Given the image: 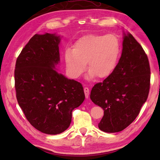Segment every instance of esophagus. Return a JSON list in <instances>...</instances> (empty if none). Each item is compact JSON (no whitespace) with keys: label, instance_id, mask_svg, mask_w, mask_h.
I'll use <instances>...</instances> for the list:
<instances>
[{"label":"esophagus","instance_id":"1","mask_svg":"<svg viewBox=\"0 0 160 160\" xmlns=\"http://www.w3.org/2000/svg\"><path fill=\"white\" fill-rule=\"evenodd\" d=\"M84 92H85V97L88 99L89 97V94H90V90H89V89L88 88H84Z\"/></svg>","mask_w":160,"mask_h":160}]
</instances>
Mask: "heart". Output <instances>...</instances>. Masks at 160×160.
Returning <instances> with one entry per match:
<instances>
[{
	"label": "heart",
	"mask_w": 160,
	"mask_h": 160,
	"mask_svg": "<svg viewBox=\"0 0 160 160\" xmlns=\"http://www.w3.org/2000/svg\"><path fill=\"white\" fill-rule=\"evenodd\" d=\"M121 53L118 38L114 34H89L78 39L73 49L64 53L67 71L72 78H80L85 71L87 63L90 70L88 79L98 76L109 77L117 66Z\"/></svg>",
	"instance_id": "obj_1"
}]
</instances>
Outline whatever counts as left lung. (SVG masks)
Here are the masks:
<instances>
[{"label": "left lung", "instance_id": "obj_1", "mask_svg": "<svg viewBox=\"0 0 160 160\" xmlns=\"http://www.w3.org/2000/svg\"><path fill=\"white\" fill-rule=\"evenodd\" d=\"M121 56L116 69L91 90L90 99L104 110L98 124L106 132L123 131L139 114L150 90L148 56L129 32H123Z\"/></svg>", "mask_w": 160, "mask_h": 160}]
</instances>
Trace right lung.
Masks as SVG:
<instances>
[{
    "label": "right lung",
    "instance_id": "add662e5",
    "mask_svg": "<svg viewBox=\"0 0 160 160\" xmlns=\"http://www.w3.org/2000/svg\"><path fill=\"white\" fill-rule=\"evenodd\" d=\"M57 34H36L16 61L15 87L18 102L32 126L56 135L68 128L72 112L85 100L83 87L58 72Z\"/></svg>",
    "mask_w": 160,
    "mask_h": 160
}]
</instances>
